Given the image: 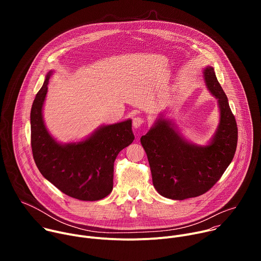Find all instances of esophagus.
Segmentation results:
<instances>
[{"label":"esophagus","instance_id":"34e87169","mask_svg":"<svg viewBox=\"0 0 261 261\" xmlns=\"http://www.w3.org/2000/svg\"><path fill=\"white\" fill-rule=\"evenodd\" d=\"M145 121H144V119H142L141 117H134L133 118V122H132V124H133V127L134 128H139L140 126H142L143 125V123H144Z\"/></svg>","mask_w":261,"mask_h":261}]
</instances>
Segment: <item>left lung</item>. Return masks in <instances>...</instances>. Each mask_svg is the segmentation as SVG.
<instances>
[{
  "instance_id": "left-lung-1",
  "label": "left lung",
  "mask_w": 261,
  "mask_h": 261,
  "mask_svg": "<svg viewBox=\"0 0 261 261\" xmlns=\"http://www.w3.org/2000/svg\"><path fill=\"white\" fill-rule=\"evenodd\" d=\"M203 76L207 90L220 107V123L210 144L200 146L185 140L176 127L160 117L140 138L150 163L153 184L166 198L184 200L204 194L231 163L238 144V126L213 67Z\"/></svg>"
}]
</instances>
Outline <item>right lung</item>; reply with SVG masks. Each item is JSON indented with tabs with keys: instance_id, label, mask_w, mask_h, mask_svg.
<instances>
[{
	"instance_id": "add662e5",
	"label": "right lung",
	"mask_w": 261,
	"mask_h": 261,
	"mask_svg": "<svg viewBox=\"0 0 261 261\" xmlns=\"http://www.w3.org/2000/svg\"><path fill=\"white\" fill-rule=\"evenodd\" d=\"M51 71L31 109V145L41 174L66 195L85 201L106 197L114 186V163L132 143V121L102 126L86 140L61 144L45 128L42 107Z\"/></svg>"
}]
</instances>
